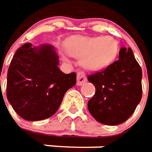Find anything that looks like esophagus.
<instances>
[{
	"mask_svg": "<svg viewBox=\"0 0 152 152\" xmlns=\"http://www.w3.org/2000/svg\"><path fill=\"white\" fill-rule=\"evenodd\" d=\"M86 76L84 72H79L77 73V86H81L82 84L86 82Z\"/></svg>",
	"mask_w": 152,
	"mask_h": 152,
	"instance_id": "1",
	"label": "esophagus"
}]
</instances>
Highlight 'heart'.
<instances>
[{"mask_svg":"<svg viewBox=\"0 0 152 152\" xmlns=\"http://www.w3.org/2000/svg\"><path fill=\"white\" fill-rule=\"evenodd\" d=\"M66 50L74 57L80 58V63L86 68L100 70L116 58L118 46L109 36L80 37L66 44Z\"/></svg>","mask_w":152,"mask_h":152,"instance_id":"obj_1","label":"heart"}]
</instances>
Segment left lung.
Listing matches in <instances>:
<instances>
[{"mask_svg":"<svg viewBox=\"0 0 152 152\" xmlns=\"http://www.w3.org/2000/svg\"><path fill=\"white\" fill-rule=\"evenodd\" d=\"M142 68L131 48H122L118 61L88 76L95 87V94L88 101L94 119L105 125L128 120L142 99Z\"/></svg>","mask_w":152,"mask_h":152,"instance_id":"8db88e82","label":"left lung"}]
</instances>
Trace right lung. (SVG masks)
I'll return each mask as SVG.
<instances>
[{"label": "right lung", "mask_w": 152, "mask_h": 152, "mask_svg": "<svg viewBox=\"0 0 152 152\" xmlns=\"http://www.w3.org/2000/svg\"><path fill=\"white\" fill-rule=\"evenodd\" d=\"M58 57L50 45L18 48L7 72L6 96L14 110L25 120L50 118L58 111L63 96L76 85V74L58 68Z\"/></svg>", "instance_id": "add662e5"}]
</instances>
